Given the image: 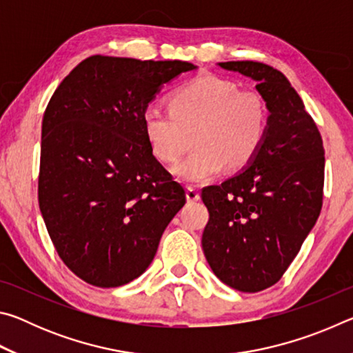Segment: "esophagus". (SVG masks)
I'll use <instances>...</instances> for the list:
<instances>
[{
	"label": "esophagus",
	"mask_w": 353,
	"mask_h": 353,
	"mask_svg": "<svg viewBox=\"0 0 353 353\" xmlns=\"http://www.w3.org/2000/svg\"><path fill=\"white\" fill-rule=\"evenodd\" d=\"M199 199H201L199 191L196 190L194 187H188L187 188V201L188 202H196V201H199Z\"/></svg>",
	"instance_id": "esophagus-1"
}]
</instances>
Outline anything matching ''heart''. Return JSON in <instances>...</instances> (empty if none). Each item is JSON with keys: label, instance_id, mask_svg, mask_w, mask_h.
Returning <instances> with one entry per match:
<instances>
[{"label": "heart", "instance_id": "1", "mask_svg": "<svg viewBox=\"0 0 353 353\" xmlns=\"http://www.w3.org/2000/svg\"><path fill=\"white\" fill-rule=\"evenodd\" d=\"M268 107L255 90L201 74L172 93L171 109L151 105L143 113L149 146L159 160L174 163L194 148L174 172L183 182L202 183L230 166H243L259 151L268 132Z\"/></svg>", "mask_w": 353, "mask_h": 353}]
</instances>
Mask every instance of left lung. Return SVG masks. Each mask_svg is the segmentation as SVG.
<instances>
[{
    "mask_svg": "<svg viewBox=\"0 0 353 353\" xmlns=\"http://www.w3.org/2000/svg\"><path fill=\"white\" fill-rule=\"evenodd\" d=\"M218 65L256 82L270 118L265 140L246 168L202 190L210 213L202 249L221 282L259 292L282 279L319 216L324 146L283 73L252 61Z\"/></svg>",
    "mask_w": 353,
    "mask_h": 353,
    "instance_id": "left-lung-1",
    "label": "left lung"
}]
</instances>
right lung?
Instances as JSON below:
<instances>
[{
	"mask_svg": "<svg viewBox=\"0 0 353 353\" xmlns=\"http://www.w3.org/2000/svg\"><path fill=\"white\" fill-rule=\"evenodd\" d=\"M196 65L92 56L56 88L41 123L39 205L59 256L83 282L126 285L148 270L185 204L149 146L143 113Z\"/></svg>",
	"mask_w": 353,
	"mask_h": 353,
	"instance_id": "1",
	"label": "right lung"
}]
</instances>
